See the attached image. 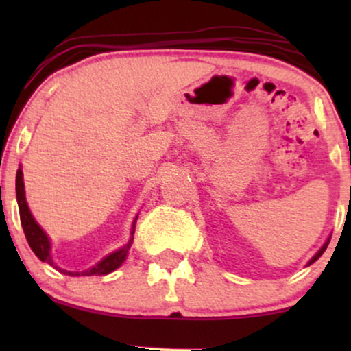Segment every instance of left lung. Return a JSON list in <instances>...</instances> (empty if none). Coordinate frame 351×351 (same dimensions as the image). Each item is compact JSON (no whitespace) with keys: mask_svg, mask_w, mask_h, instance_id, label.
Wrapping results in <instances>:
<instances>
[{"mask_svg":"<svg viewBox=\"0 0 351 351\" xmlns=\"http://www.w3.org/2000/svg\"><path fill=\"white\" fill-rule=\"evenodd\" d=\"M328 243H330V237H328V239H327V241H325V244H324V245H322V247H320V249H318V252L315 254V256H313V257H312V259H310V261H308V263H307V265H310V264H313V263H315V261L318 259V257H320V256H322V254H324V252H325V249H327V245H328Z\"/></svg>","mask_w":351,"mask_h":351,"instance_id":"8db88e82","label":"left lung"}]
</instances>
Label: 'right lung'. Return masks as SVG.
<instances>
[{
	"mask_svg": "<svg viewBox=\"0 0 351 351\" xmlns=\"http://www.w3.org/2000/svg\"><path fill=\"white\" fill-rule=\"evenodd\" d=\"M16 199H18L19 206V217H21V226L26 236L29 247L33 249V252L43 263L51 264L52 267L58 269L59 272L67 274V276H107V274L114 272L115 269H119L120 265L127 259L128 251H130V245L134 243V232H135V223L138 219V215L135 216L134 224H132L130 237H128L127 244H123L122 247H119L117 251L107 254L106 257L99 261L97 264H94L92 267L86 269V271H66V269H60L58 264L54 263L51 256V239L49 236L44 232V229L39 226L38 221L34 219V216L31 215V209L27 206L26 201V191H24V180H23V168L19 165V170L16 173Z\"/></svg>",
	"mask_w": 351,
	"mask_h": 351,
	"instance_id": "1",
	"label": "right lung"
}]
</instances>
